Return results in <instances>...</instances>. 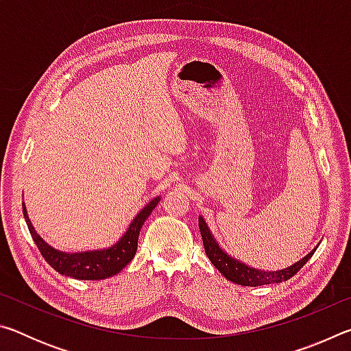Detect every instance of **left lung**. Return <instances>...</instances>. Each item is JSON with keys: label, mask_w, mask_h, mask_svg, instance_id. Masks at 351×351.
<instances>
[{"label": "left lung", "mask_w": 351, "mask_h": 351, "mask_svg": "<svg viewBox=\"0 0 351 351\" xmlns=\"http://www.w3.org/2000/svg\"><path fill=\"white\" fill-rule=\"evenodd\" d=\"M198 226L201 237H203L204 251L207 254V257H209V260L213 263V266H215L228 280L237 285H243V287H261V285L280 283L289 280L291 277L295 276L297 272L304 268V265L313 257L314 251L317 249L316 246L306 257L299 260L293 266H289V268H285L280 271H261L251 268V266L241 263L240 260H235L230 257V255L226 254L223 249L219 247L217 240L213 239L209 226L206 224L203 217L198 218Z\"/></svg>", "instance_id": "8db88e82"}]
</instances>
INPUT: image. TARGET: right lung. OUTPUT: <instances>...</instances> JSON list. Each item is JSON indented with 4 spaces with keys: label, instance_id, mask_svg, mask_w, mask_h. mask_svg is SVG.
I'll return each instance as SVG.
<instances>
[{
    "label": "right lung",
    "instance_id": "obj_1",
    "mask_svg": "<svg viewBox=\"0 0 351 351\" xmlns=\"http://www.w3.org/2000/svg\"><path fill=\"white\" fill-rule=\"evenodd\" d=\"M159 201H161L159 197L152 199L150 203L134 217L132 224L128 226L127 232L121 237V240L114 243L111 247L100 249V251H86L75 254L57 251V249L47 245V243L35 232L31 219L27 217L25 203H23V213H25L26 224L35 245H37L38 251L52 268L63 276L79 278V280H100V278H108L116 276L117 272H121L130 261L133 260L136 249H138V239L142 226H144L145 219L150 217V213L153 212L154 207L158 206Z\"/></svg>",
    "mask_w": 351,
    "mask_h": 351
}]
</instances>
